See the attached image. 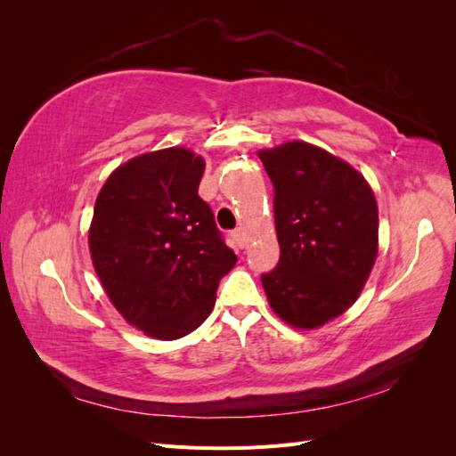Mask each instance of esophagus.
Here are the masks:
<instances>
[{
    "mask_svg": "<svg viewBox=\"0 0 456 456\" xmlns=\"http://www.w3.org/2000/svg\"><path fill=\"white\" fill-rule=\"evenodd\" d=\"M232 238H233V241H236V245L240 247V249H245L247 240H245V232H243L241 228L233 230V232H232Z\"/></svg>",
    "mask_w": 456,
    "mask_h": 456,
    "instance_id": "1",
    "label": "esophagus"
}]
</instances>
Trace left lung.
Listing matches in <instances>:
<instances>
[{"mask_svg": "<svg viewBox=\"0 0 456 456\" xmlns=\"http://www.w3.org/2000/svg\"><path fill=\"white\" fill-rule=\"evenodd\" d=\"M273 184L280 262L262 273L272 310L298 329L322 327L360 297L379 253V209L346 161L293 141L258 151Z\"/></svg>", "mask_w": 456, "mask_h": 456, "instance_id": "left-lung-1", "label": "left lung"}]
</instances>
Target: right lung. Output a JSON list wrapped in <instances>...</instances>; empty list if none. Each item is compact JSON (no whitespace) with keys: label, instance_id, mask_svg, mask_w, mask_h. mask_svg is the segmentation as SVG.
Instances as JSON below:
<instances>
[{"label":"right lung","instance_id":"1","mask_svg":"<svg viewBox=\"0 0 456 456\" xmlns=\"http://www.w3.org/2000/svg\"><path fill=\"white\" fill-rule=\"evenodd\" d=\"M205 163L186 148L133 158L108 176L89 230L106 295L148 337L175 340L215 306L238 256L198 196Z\"/></svg>","mask_w":456,"mask_h":456}]
</instances>
